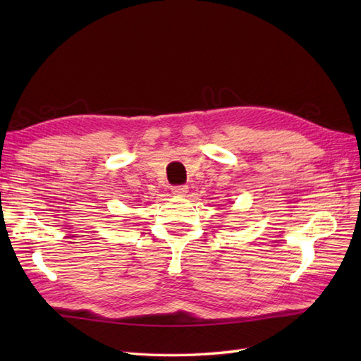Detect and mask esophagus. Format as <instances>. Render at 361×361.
Instances as JSON below:
<instances>
[{
  "instance_id": "esophagus-1",
  "label": "esophagus",
  "mask_w": 361,
  "mask_h": 361,
  "mask_svg": "<svg viewBox=\"0 0 361 361\" xmlns=\"http://www.w3.org/2000/svg\"><path fill=\"white\" fill-rule=\"evenodd\" d=\"M172 194L176 197H183L188 194V186H173L172 188Z\"/></svg>"
}]
</instances>
